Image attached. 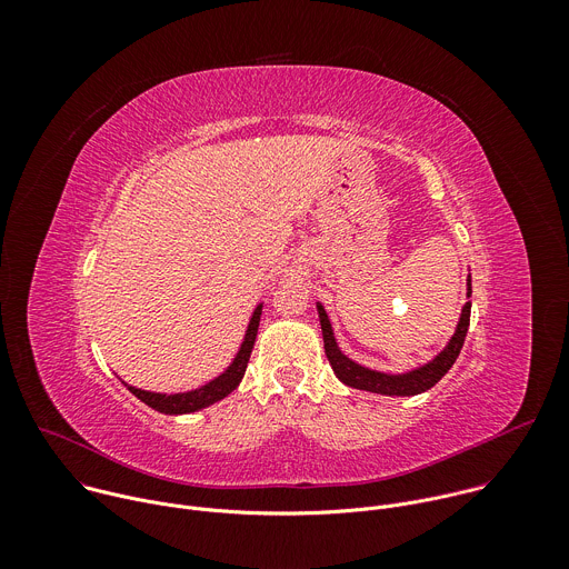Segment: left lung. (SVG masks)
Segmentation results:
<instances>
[{
    "label": "left lung",
    "instance_id": "obj_1",
    "mask_svg": "<svg viewBox=\"0 0 569 569\" xmlns=\"http://www.w3.org/2000/svg\"><path fill=\"white\" fill-rule=\"evenodd\" d=\"M470 292H472V288H470V277H468L466 297H470ZM317 315H319V323H321L323 351H327V358H329L336 376L345 385H349L353 389H362V391L382 393V396H417V393H423L430 387H435L448 373V369L455 365V360L459 358V351H461L466 333H468V323H470V301L463 303L459 321H457V329H455L450 342L446 345V349L439 351L430 362H426L412 371H405V373L376 371V369L362 367L356 360H351L349 356H345L336 342L331 319L319 301H317Z\"/></svg>",
    "mask_w": 569,
    "mask_h": 569
}]
</instances>
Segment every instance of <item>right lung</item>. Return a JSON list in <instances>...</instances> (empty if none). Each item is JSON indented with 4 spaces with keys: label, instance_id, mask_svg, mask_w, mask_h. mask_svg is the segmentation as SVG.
<instances>
[{
    "label": "right lung",
    "instance_id": "obj_1",
    "mask_svg": "<svg viewBox=\"0 0 569 569\" xmlns=\"http://www.w3.org/2000/svg\"><path fill=\"white\" fill-rule=\"evenodd\" d=\"M261 310L263 303H259L250 317L246 338L240 342V349L236 353V358L231 360V365L216 376L213 380H209L207 385L191 389V391H178V393H159V391H146V389H137L128 382H123L141 402H146L148 408L161 412V415H191L198 412L202 408H209V405L222 400L224 396H229L246 376L254 342H257V331H259V321H261Z\"/></svg>",
    "mask_w": 569,
    "mask_h": 569
}]
</instances>
